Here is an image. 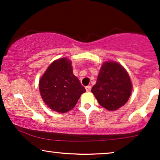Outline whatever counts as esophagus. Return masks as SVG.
<instances>
[{"instance_id": "1", "label": "esophagus", "mask_w": 160, "mask_h": 160, "mask_svg": "<svg viewBox=\"0 0 160 160\" xmlns=\"http://www.w3.org/2000/svg\"><path fill=\"white\" fill-rule=\"evenodd\" d=\"M85 90H86V91H88V92L91 91V86H90V85H88V86L85 87Z\"/></svg>"}]
</instances>
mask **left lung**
I'll list each match as a JSON object with an SVG mask.
<instances>
[{"mask_svg":"<svg viewBox=\"0 0 160 160\" xmlns=\"http://www.w3.org/2000/svg\"><path fill=\"white\" fill-rule=\"evenodd\" d=\"M132 88L129 75L124 67L109 61L102 64L91 92L102 107L114 111L127 103Z\"/></svg>","mask_w":160,"mask_h":160,"instance_id":"obj_1","label":"left lung"}]
</instances>
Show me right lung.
<instances>
[{
	"mask_svg": "<svg viewBox=\"0 0 160 160\" xmlns=\"http://www.w3.org/2000/svg\"><path fill=\"white\" fill-rule=\"evenodd\" d=\"M39 90L44 103L51 109L65 113L73 109L85 88L74 75L70 60L57 59L49 65L39 81Z\"/></svg>",
	"mask_w": 160,
	"mask_h": 160,
	"instance_id": "obj_1",
	"label": "right lung"
}]
</instances>
